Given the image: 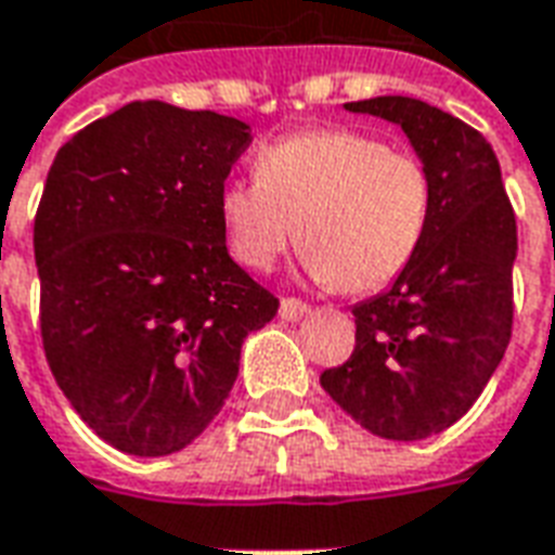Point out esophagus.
Segmentation results:
<instances>
[{
  "label": "esophagus",
  "instance_id": "34e87169",
  "mask_svg": "<svg viewBox=\"0 0 555 555\" xmlns=\"http://www.w3.org/2000/svg\"><path fill=\"white\" fill-rule=\"evenodd\" d=\"M306 312H309V306L302 300H297V297H282V302H279V314H282L285 321H300Z\"/></svg>",
  "mask_w": 555,
  "mask_h": 555
}]
</instances>
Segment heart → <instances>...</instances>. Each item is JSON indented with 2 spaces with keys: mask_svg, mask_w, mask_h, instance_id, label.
<instances>
[{
  "mask_svg": "<svg viewBox=\"0 0 555 555\" xmlns=\"http://www.w3.org/2000/svg\"><path fill=\"white\" fill-rule=\"evenodd\" d=\"M430 181L410 154L357 130H306L258 151L255 181L219 195L231 255L270 270L297 234L306 270L345 294L389 285L413 261Z\"/></svg>",
  "mask_w": 555,
  "mask_h": 555,
  "instance_id": "1",
  "label": "heart"
}]
</instances>
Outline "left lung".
I'll use <instances>...</instances> for the list:
<instances>
[{
    "mask_svg": "<svg viewBox=\"0 0 555 555\" xmlns=\"http://www.w3.org/2000/svg\"><path fill=\"white\" fill-rule=\"evenodd\" d=\"M408 133L430 217L392 288L353 306L357 348L321 374L326 396L384 440H425L476 404L512 338L517 222L500 159L461 118L416 98L345 103Z\"/></svg>",
    "mask_w": 555,
    "mask_h": 555,
    "instance_id": "obj_1",
    "label": "left lung"
}]
</instances>
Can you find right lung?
<instances>
[{
	"instance_id": "right-lung-1",
	"label": "right lung",
	"mask_w": 555,
	"mask_h": 555,
	"mask_svg": "<svg viewBox=\"0 0 555 555\" xmlns=\"http://www.w3.org/2000/svg\"><path fill=\"white\" fill-rule=\"evenodd\" d=\"M249 125L133 101L65 142L35 214L41 338L101 440L181 452L225 404L279 300L231 261L219 195Z\"/></svg>"
}]
</instances>
